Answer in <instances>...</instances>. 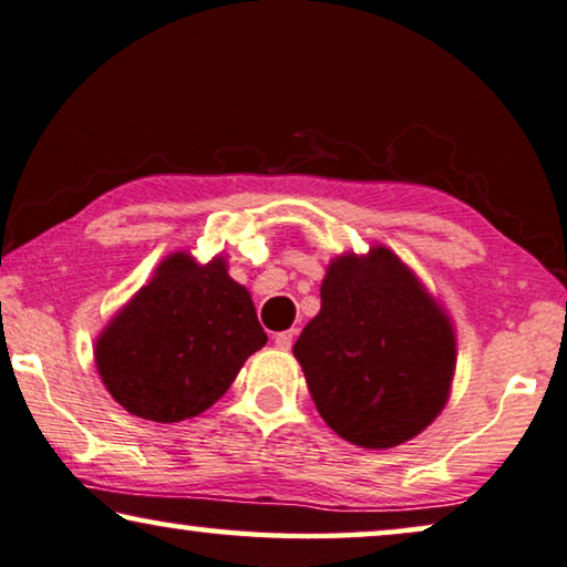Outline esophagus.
Here are the masks:
<instances>
[{
    "instance_id": "obj_1",
    "label": "esophagus",
    "mask_w": 567,
    "mask_h": 567,
    "mask_svg": "<svg viewBox=\"0 0 567 567\" xmlns=\"http://www.w3.org/2000/svg\"><path fill=\"white\" fill-rule=\"evenodd\" d=\"M293 338H297V332H293V330H286V332H278V334H274V342H276V348H278V350H291Z\"/></svg>"
}]
</instances>
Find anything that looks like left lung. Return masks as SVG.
<instances>
[{"mask_svg": "<svg viewBox=\"0 0 567 567\" xmlns=\"http://www.w3.org/2000/svg\"><path fill=\"white\" fill-rule=\"evenodd\" d=\"M319 297V315L301 330L293 355L322 420L368 450L424 432L455 379L445 307L385 245L332 258Z\"/></svg>", "mask_w": 567, "mask_h": 567, "instance_id": "left-lung-1", "label": "left lung"}]
</instances>
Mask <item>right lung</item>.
<instances>
[{
	"label": "right lung",
	"instance_id": "obj_1",
	"mask_svg": "<svg viewBox=\"0 0 567 567\" xmlns=\"http://www.w3.org/2000/svg\"><path fill=\"white\" fill-rule=\"evenodd\" d=\"M266 342L250 291L227 274V256L199 264L178 250L110 319L94 360L122 409L171 424L207 412Z\"/></svg>",
	"mask_w": 567,
	"mask_h": 567
}]
</instances>
